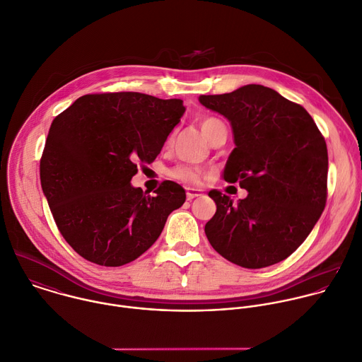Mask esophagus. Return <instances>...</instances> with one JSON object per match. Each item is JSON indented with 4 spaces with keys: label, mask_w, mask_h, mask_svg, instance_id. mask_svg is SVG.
Segmentation results:
<instances>
[{
    "label": "esophagus",
    "mask_w": 362,
    "mask_h": 362,
    "mask_svg": "<svg viewBox=\"0 0 362 362\" xmlns=\"http://www.w3.org/2000/svg\"><path fill=\"white\" fill-rule=\"evenodd\" d=\"M202 196V193L200 192H197V190H194V189H187V193H186V197H187V200L190 202V200H193V199H196V197H200Z\"/></svg>",
    "instance_id": "esophagus-1"
}]
</instances>
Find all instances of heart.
<instances>
[{
    "instance_id": "heart-1",
    "label": "heart",
    "mask_w": 362,
    "mask_h": 362,
    "mask_svg": "<svg viewBox=\"0 0 362 362\" xmlns=\"http://www.w3.org/2000/svg\"><path fill=\"white\" fill-rule=\"evenodd\" d=\"M200 124V128L203 131V134L211 139L220 129H224V124L221 119H218L217 117H213V115H206L203 118H200L199 121ZM173 139V134L169 135L166 144L169 145ZM204 175V169L200 168V166H196V165H189V163H180L175 168H172L169 170V176L177 182H182V183H186V185H197L200 182V179L203 177Z\"/></svg>"
}]
</instances>
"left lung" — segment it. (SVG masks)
<instances>
[{
  "label": "left lung",
  "instance_id": "obj_1",
  "mask_svg": "<svg viewBox=\"0 0 362 362\" xmlns=\"http://www.w3.org/2000/svg\"><path fill=\"white\" fill-rule=\"evenodd\" d=\"M200 103L230 119L235 148L224 179L248 196L237 203L218 190L204 231L227 261L248 269L271 267L308 238L327 202L329 155L310 114L275 90L248 84Z\"/></svg>",
  "mask_w": 362,
  "mask_h": 362
}]
</instances>
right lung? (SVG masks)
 <instances>
[{"label":"right lung","instance_id":"add662e5","mask_svg":"<svg viewBox=\"0 0 362 362\" xmlns=\"http://www.w3.org/2000/svg\"><path fill=\"white\" fill-rule=\"evenodd\" d=\"M183 101L119 91L77 98L52 122L39 163L42 190L66 243L101 267L135 261L182 207L185 189L165 180L151 196L132 187L185 112Z\"/></svg>","mask_w":362,"mask_h":362}]
</instances>
